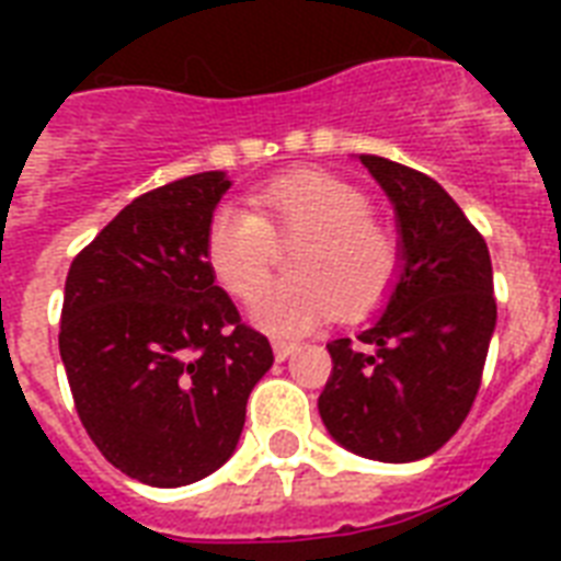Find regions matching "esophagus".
Here are the masks:
<instances>
[{
    "mask_svg": "<svg viewBox=\"0 0 561 561\" xmlns=\"http://www.w3.org/2000/svg\"><path fill=\"white\" fill-rule=\"evenodd\" d=\"M294 350H297L294 341H273V358L276 360H285L288 355H294Z\"/></svg>",
    "mask_w": 561,
    "mask_h": 561,
    "instance_id": "esophagus-1",
    "label": "esophagus"
}]
</instances>
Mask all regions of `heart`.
<instances>
[{"label":"heart","mask_w":561,"mask_h":561,"mask_svg":"<svg viewBox=\"0 0 561 561\" xmlns=\"http://www.w3.org/2000/svg\"><path fill=\"white\" fill-rule=\"evenodd\" d=\"M253 211L220 209L203 253L211 279L236 299H253L278 257L294 245L295 276L259 295L253 323L273 334H302L334 314L360 320L396 288L401 241L373 218L364 188L325 171H290L253 194Z\"/></svg>","instance_id":"b5f03b06"}]
</instances>
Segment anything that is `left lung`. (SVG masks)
I'll use <instances>...</instances> for the list:
<instances>
[{
	"mask_svg": "<svg viewBox=\"0 0 561 561\" xmlns=\"http://www.w3.org/2000/svg\"><path fill=\"white\" fill-rule=\"evenodd\" d=\"M360 162L396 206L404 273L369 329L325 346L334 367L317 408L343 448L422 460L457 434L480 390L497 320L492 262L434 178L375 153Z\"/></svg>",
	"mask_w": 561,
	"mask_h": 561,
	"instance_id": "1",
	"label": "left lung"
}]
</instances>
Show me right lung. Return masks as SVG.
<instances>
[{
    "label": "right lung",
    "mask_w": 561,
    "mask_h": 561,
    "mask_svg": "<svg viewBox=\"0 0 561 561\" xmlns=\"http://www.w3.org/2000/svg\"><path fill=\"white\" fill-rule=\"evenodd\" d=\"M227 188L224 171H203L139 194L66 276L57 341L75 410L95 448L148 486L220 469L273 367L203 253Z\"/></svg>",
    "instance_id": "right-lung-1"
}]
</instances>
